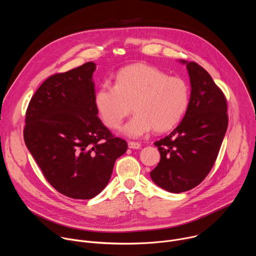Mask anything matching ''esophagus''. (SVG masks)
I'll return each mask as SVG.
<instances>
[{
	"label": "esophagus",
	"mask_w": 256,
	"mask_h": 256,
	"mask_svg": "<svg viewBox=\"0 0 256 256\" xmlns=\"http://www.w3.org/2000/svg\"><path fill=\"white\" fill-rule=\"evenodd\" d=\"M128 148L130 149H140V144L138 142H128Z\"/></svg>",
	"instance_id": "34e87169"
}]
</instances>
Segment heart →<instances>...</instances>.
<instances>
[{
    "label": "heart",
    "mask_w": 256,
    "mask_h": 256,
    "mask_svg": "<svg viewBox=\"0 0 256 256\" xmlns=\"http://www.w3.org/2000/svg\"><path fill=\"white\" fill-rule=\"evenodd\" d=\"M190 96V85L184 78L136 64L122 68L114 84L103 82L94 100L103 122L110 128L120 126L132 104L136 114L122 132L140 138L153 128L163 132L174 128L188 110Z\"/></svg>",
    "instance_id": "b5f03b06"
}]
</instances>
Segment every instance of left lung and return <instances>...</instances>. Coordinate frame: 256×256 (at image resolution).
<instances>
[{
  "mask_svg": "<svg viewBox=\"0 0 256 256\" xmlns=\"http://www.w3.org/2000/svg\"><path fill=\"white\" fill-rule=\"evenodd\" d=\"M186 64L192 86L190 104L178 126L157 140L160 162L150 172L161 188L180 194L196 186L210 173L228 128L225 95L208 72L194 62Z\"/></svg>",
  "mask_w": 256,
  "mask_h": 256,
  "instance_id": "obj_1",
  "label": "left lung"
}]
</instances>
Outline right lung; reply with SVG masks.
Returning a JSON list of instances; mask_svg holds the SVG:
<instances>
[{"label": "right lung", "instance_id": "right-lung-1", "mask_svg": "<svg viewBox=\"0 0 256 256\" xmlns=\"http://www.w3.org/2000/svg\"><path fill=\"white\" fill-rule=\"evenodd\" d=\"M95 70L89 62L48 78L32 96L25 118L26 147L46 179L76 200L100 194L128 149L97 116Z\"/></svg>", "mask_w": 256, "mask_h": 256}]
</instances>
